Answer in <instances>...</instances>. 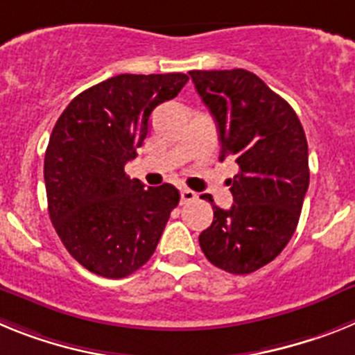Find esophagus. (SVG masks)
Wrapping results in <instances>:
<instances>
[{
	"mask_svg": "<svg viewBox=\"0 0 355 355\" xmlns=\"http://www.w3.org/2000/svg\"><path fill=\"white\" fill-rule=\"evenodd\" d=\"M196 198H198V195H196L195 191H191V189H180V200H182V203L195 202Z\"/></svg>",
	"mask_w": 355,
	"mask_h": 355,
	"instance_id": "1",
	"label": "esophagus"
}]
</instances>
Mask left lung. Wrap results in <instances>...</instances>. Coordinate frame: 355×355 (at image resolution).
<instances>
[{
  "instance_id": "left-lung-1",
  "label": "left lung",
  "mask_w": 355,
  "mask_h": 355,
  "mask_svg": "<svg viewBox=\"0 0 355 355\" xmlns=\"http://www.w3.org/2000/svg\"><path fill=\"white\" fill-rule=\"evenodd\" d=\"M189 75L218 125L220 160L239 166L229 180L232 207L212 205L200 248L214 266L246 275L271 263L297 229L309 187L306 132L291 105L250 71Z\"/></svg>"
}]
</instances>
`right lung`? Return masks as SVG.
<instances>
[{"instance_id": "right-lung-1", "label": "right lung", "mask_w": 355, "mask_h": 355, "mask_svg": "<svg viewBox=\"0 0 355 355\" xmlns=\"http://www.w3.org/2000/svg\"><path fill=\"white\" fill-rule=\"evenodd\" d=\"M189 76L118 75L80 92L55 123L44 157L48 212L66 250L84 268L123 279L148 263L178 205L171 184L148 187L125 173L157 105Z\"/></svg>"}]
</instances>
